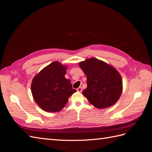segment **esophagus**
Instances as JSON below:
<instances>
[{
    "mask_svg": "<svg viewBox=\"0 0 152 152\" xmlns=\"http://www.w3.org/2000/svg\"><path fill=\"white\" fill-rule=\"evenodd\" d=\"M77 91L78 92H80H80H82V87H79V88H77Z\"/></svg>",
    "mask_w": 152,
    "mask_h": 152,
    "instance_id": "1",
    "label": "esophagus"
}]
</instances>
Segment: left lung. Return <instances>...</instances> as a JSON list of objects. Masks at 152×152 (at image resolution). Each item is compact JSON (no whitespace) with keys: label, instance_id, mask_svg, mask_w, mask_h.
<instances>
[{"label":"left lung","instance_id":"1","mask_svg":"<svg viewBox=\"0 0 152 152\" xmlns=\"http://www.w3.org/2000/svg\"><path fill=\"white\" fill-rule=\"evenodd\" d=\"M87 77V88L82 94L89 102L99 109L111 107L120 98L122 80L115 68L95 58L79 63Z\"/></svg>","mask_w":152,"mask_h":152}]
</instances>
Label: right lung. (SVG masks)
Listing matches in <instances>:
<instances>
[{"instance_id": "right-lung-1", "label": "right lung", "mask_w": 152, "mask_h": 152, "mask_svg": "<svg viewBox=\"0 0 152 152\" xmlns=\"http://www.w3.org/2000/svg\"><path fill=\"white\" fill-rule=\"evenodd\" d=\"M67 66L54 61L43 68L32 80L31 91L35 102L44 111L58 112L77 91L65 75Z\"/></svg>"}]
</instances>
